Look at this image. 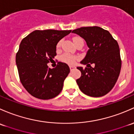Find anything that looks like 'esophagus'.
Masks as SVG:
<instances>
[{
	"label": "esophagus",
	"mask_w": 134,
	"mask_h": 134,
	"mask_svg": "<svg viewBox=\"0 0 134 134\" xmlns=\"http://www.w3.org/2000/svg\"><path fill=\"white\" fill-rule=\"evenodd\" d=\"M70 71H72L73 70H74V69H75V67L72 66H70Z\"/></svg>",
	"instance_id": "1"
}]
</instances>
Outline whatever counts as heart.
I'll list each match as a JSON object with an SVG mask.
<instances>
[{"mask_svg":"<svg viewBox=\"0 0 134 134\" xmlns=\"http://www.w3.org/2000/svg\"><path fill=\"white\" fill-rule=\"evenodd\" d=\"M79 38V37H74L73 41H75L76 38ZM60 44H61V41L58 42L57 45V48H59L60 46ZM60 60H62L64 63H67V64H74L75 63V60H77V57L75 56H73L71 55L68 54V53H64L63 55L60 57Z\"/></svg>","mask_w":134,"mask_h":134,"instance_id":"obj_1","label":"heart"}]
</instances>
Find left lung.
I'll return each mask as SVG.
<instances>
[{"instance_id":"1","label":"left lung","mask_w":134,"mask_h":134,"mask_svg":"<svg viewBox=\"0 0 134 134\" xmlns=\"http://www.w3.org/2000/svg\"><path fill=\"white\" fill-rule=\"evenodd\" d=\"M86 42L89 48L81 61L87 64L83 69L77 67L81 76L76 82L81 92L88 96L102 97L116 83L121 68L119 47L108 31L98 26L82 27L72 31ZM94 64L92 68L90 64ZM90 66V67L88 66Z\"/></svg>"}]
</instances>
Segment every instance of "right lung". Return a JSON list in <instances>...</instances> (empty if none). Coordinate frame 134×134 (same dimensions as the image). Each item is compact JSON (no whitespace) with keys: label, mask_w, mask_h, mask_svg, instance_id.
I'll return each mask as SVG.
<instances>
[{"label":"right lung","mask_w":134,"mask_h":134,"mask_svg":"<svg viewBox=\"0 0 134 134\" xmlns=\"http://www.w3.org/2000/svg\"><path fill=\"white\" fill-rule=\"evenodd\" d=\"M71 30H35L23 39L16 55L19 78L30 94L47 100L58 96L70 73L67 64L59 62L55 68L48 63L53 60L56 46Z\"/></svg>","instance_id":"1"}]
</instances>
